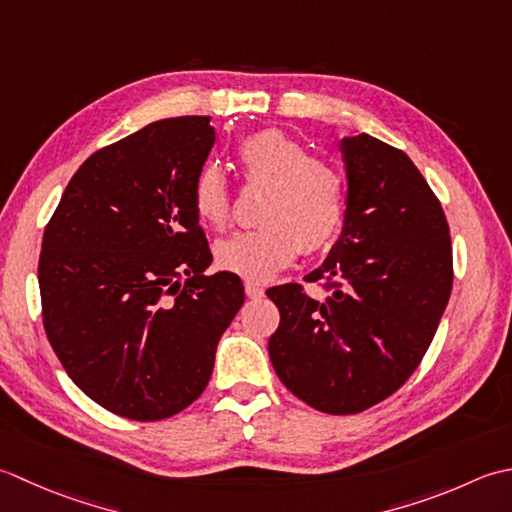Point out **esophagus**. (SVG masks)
<instances>
[{
    "label": "esophagus",
    "mask_w": 512,
    "mask_h": 512,
    "mask_svg": "<svg viewBox=\"0 0 512 512\" xmlns=\"http://www.w3.org/2000/svg\"><path fill=\"white\" fill-rule=\"evenodd\" d=\"M245 294L249 298H260V296H263V287H260L258 283H252V280H247V283H245Z\"/></svg>",
    "instance_id": "esophagus-1"
}]
</instances>
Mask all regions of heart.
Returning <instances> with one entry per match:
<instances>
[{
	"instance_id": "obj_1",
	"label": "heart",
	"mask_w": 512,
	"mask_h": 512,
	"mask_svg": "<svg viewBox=\"0 0 512 512\" xmlns=\"http://www.w3.org/2000/svg\"><path fill=\"white\" fill-rule=\"evenodd\" d=\"M236 159L247 185L267 187L258 207L263 225L218 241V267L247 280H267L294 263L300 249L311 254L333 241L344 218V179L331 163L311 159L298 141L278 130L247 137ZM192 203L203 223L227 225L232 194L216 165L196 174Z\"/></svg>"
}]
</instances>
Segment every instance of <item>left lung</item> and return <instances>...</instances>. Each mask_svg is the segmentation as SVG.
Masks as SVG:
<instances>
[{"instance_id":"8db88e82","label":"left lung","mask_w":512,"mask_h":512,"mask_svg":"<svg viewBox=\"0 0 512 512\" xmlns=\"http://www.w3.org/2000/svg\"><path fill=\"white\" fill-rule=\"evenodd\" d=\"M342 234L307 283L267 289L280 325L269 358L280 382L314 409L360 413L389 398L422 362L453 287L440 201L402 150L369 134L344 137Z\"/></svg>"}]
</instances>
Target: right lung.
Here are the masks:
<instances>
[{"instance_id": "obj_1", "label": "right lung", "mask_w": 512, "mask_h": 512, "mask_svg": "<svg viewBox=\"0 0 512 512\" xmlns=\"http://www.w3.org/2000/svg\"><path fill=\"white\" fill-rule=\"evenodd\" d=\"M214 141L210 117L145 125L83 161L46 225V336L70 380L128 420H163L205 391L245 302L232 271L203 274L192 190Z\"/></svg>"}]
</instances>
